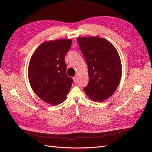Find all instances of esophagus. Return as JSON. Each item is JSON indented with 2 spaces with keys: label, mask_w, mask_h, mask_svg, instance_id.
Masks as SVG:
<instances>
[{
  "label": "esophagus",
  "mask_w": 152,
  "mask_h": 152,
  "mask_svg": "<svg viewBox=\"0 0 152 152\" xmlns=\"http://www.w3.org/2000/svg\"><path fill=\"white\" fill-rule=\"evenodd\" d=\"M73 81H74L75 82H76L77 81V77L75 76L74 77H73Z\"/></svg>",
  "instance_id": "34e87169"
}]
</instances>
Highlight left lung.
<instances>
[{"mask_svg":"<svg viewBox=\"0 0 152 152\" xmlns=\"http://www.w3.org/2000/svg\"><path fill=\"white\" fill-rule=\"evenodd\" d=\"M88 66L89 83L84 90L94 102H102L116 91L122 77L120 56L113 45L99 37H78Z\"/></svg>","mask_w":152,"mask_h":152,"instance_id":"1","label":"left lung"}]
</instances>
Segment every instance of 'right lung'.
Returning <instances> with one entry per match:
<instances>
[{"instance_id":"add662e5","label":"right lung","mask_w":152,"mask_h":152,"mask_svg":"<svg viewBox=\"0 0 152 152\" xmlns=\"http://www.w3.org/2000/svg\"><path fill=\"white\" fill-rule=\"evenodd\" d=\"M72 43V39H65L46 41L31 57L28 71L30 84L45 103L60 104L71 89L73 80L66 75L65 56Z\"/></svg>"}]
</instances>
